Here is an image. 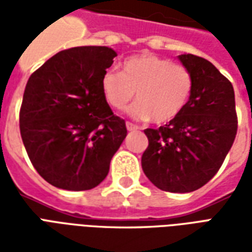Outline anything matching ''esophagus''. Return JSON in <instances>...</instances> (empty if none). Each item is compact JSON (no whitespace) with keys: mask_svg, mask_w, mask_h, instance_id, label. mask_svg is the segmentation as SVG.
Segmentation results:
<instances>
[{"mask_svg":"<svg viewBox=\"0 0 252 252\" xmlns=\"http://www.w3.org/2000/svg\"><path fill=\"white\" fill-rule=\"evenodd\" d=\"M126 129L128 131H136V129H139V126H136V124H133V123H131V121H126Z\"/></svg>","mask_w":252,"mask_h":252,"instance_id":"1","label":"esophagus"}]
</instances>
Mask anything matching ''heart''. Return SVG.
Masks as SVG:
<instances>
[{"label":"heart","mask_w":252,"mask_h":252,"mask_svg":"<svg viewBox=\"0 0 252 252\" xmlns=\"http://www.w3.org/2000/svg\"><path fill=\"white\" fill-rule=\"evenodd\" d=\"M194 88L189 68L155 54L144 52L126 58L121 72L108 70L101 78V90L110 108L121 110L136 92V104L129 115L157 124L174 120L189 102Z\"/></svg>","instance_id":"1"}]
</instances>
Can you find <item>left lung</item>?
<instances>
[{
	"label": "left lung",
	"mask_w": 252,
	"mask_h": 252,
	"mask_svg": "<svg viewBox=\"0 0 252 252\" xmlns=\"http://www.w3.org/2000/svg\"><path fill=\"white\" fill-rule=\"evenodd\" d=\"M194 88L178 117L157 129H144L148 147L142 167L158 189L189 193L216 175L238 132L232 83L209 61L184 54Z\"/></svg>",
	"instance_id": "1"
}]
</instances>
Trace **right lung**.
<instances>
[{
  "label": "right lung",
  "mask_w": 252,
  "mask_h": 252,
  "mask_svg": "<svg viewBox=\"0 0 252 252\" xmlns=\"http://www.w3.org/2000/svg\"><path fill=\"white\" fill-rule=\"evenodd\" d=\"M117 57L109 47L58 52L28 79L20 108V133L41 178L59 189H93L109 173L126 136L101 90Z\"/></svg>",
  "instance_id": "right-lung-1"
}]
</instances>
